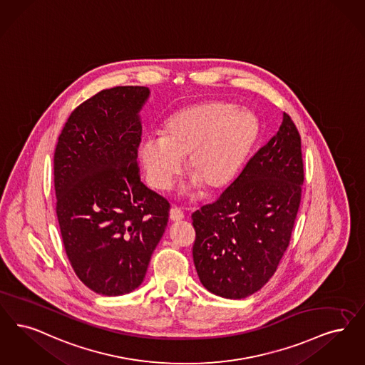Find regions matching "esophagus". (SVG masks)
Instances as JSON below:
<instances>
[{"mask_svg": "<svg viewBox=\"0 0 365 365\" xmlns=\"http://www.w3.org/2000/svg\"><path fill=\"white\" fill-rule=\"evenodd\" d=\"M170 219H171V221H174V222H178V221H182V220L185 219V215H183V212L179 207H173L171 212H170Z\"/></svg>", "mask_w": 365, "mask_h": 365, "instance_id": "1", "label": "esophagus"}]
</instances>
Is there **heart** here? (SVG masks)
Returning a JSON list of instances; mask_svg holds the SVG:
<instances>
[{
    "label": "heart",
    "mask_w": 365,
    "mask_h": 365,
    "mask_svg": "<svg viewBox=\"0 0 365 365\" xmlns=\"http://www.w3.org/2000/svg\"><path fill=\"white\" fill-rule=\"evenodd\" d=\"M258 135L259 120L247 108L221 101L198 103L168 118L161 134L144 135L137 159L153 189H168L187 157L189 189L219 192L240 174Z\"/></svg>",
    "instance_id": "heart-1"
}]
</instances>
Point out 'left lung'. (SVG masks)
<instances>
[{
  "instance_id": "left-lung-1",
  "label": "left lung",
  "mask_w": 365,
  "mask_h": 365,
  "mask_svg": "<svg viewBox=\"0 0 365 365\" xmlns=\"http://www.w3.org/2000/svg\"><path fill=\"white\" fill-rule=\"evenodd\" d=\"M304 180L302 141L284 113L277 134L215 204L192 213V259L205 288L245 299L276 273L291 240Z\"/></svg>"
}]
</instances>
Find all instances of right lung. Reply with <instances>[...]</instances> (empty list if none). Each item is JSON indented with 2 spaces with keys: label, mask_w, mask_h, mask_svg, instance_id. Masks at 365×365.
Here are the masks:
<instances>
[{
  "label": "right lung",
  "mask_w": 365,
  "mask_h": 365,
  "mask_svg": "<svg viewBox=\"0 0 365 365\" xmlns=\"http://www.w3.org/2000/svg\"><path fill=\"white\" fill-rule=\"evenodd\" d=\"M146 87L101 91L80 104L54 153L57 217L74 273L89 289L138 288L168 222L170 204L141 182L137 145Z\"/></svg>",
  "instance_id": "1"
}]
</instances>
